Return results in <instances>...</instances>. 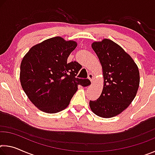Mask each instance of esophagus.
I'll use <instances>...</instances> for the list:
<instances>
[{
  "label": "esophagus",
  "mask_w": 155,
  "mask_h": 155,
  "mask_svg": "<svg viewBox=\"0 0 155 155\" xmlns=\"http://www.w3.org/2000/svg\"><path fill=\"white\" fill-rule=\"evenodd\" d=\"M88 78L91 81V82H92V81H93L94 79V75H93L92 74H89V75H88Z\"/></svg>",
  "instance_id": "34e87169"
}]
</instances>
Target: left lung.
Instances as JSON below:
<instances>
[{
  "label": "left lung",
  "instance_id": "8db88e82",
  "mask_svg": "<svg viewBox=\"0 0 155 155\" xmlns=\"http://www.w3.org/2000/svg\"><path fill=\"white\" fill-rule=\"evenodd\" d=\"M103 69L104 85L98 99L90 101L94 114L110 118L124 111L137 94L140 72L132 57L109 39L91 44Z\"/></svg>",
  "mask_w": 155,
  "mask_h": 155
}]
</instances>
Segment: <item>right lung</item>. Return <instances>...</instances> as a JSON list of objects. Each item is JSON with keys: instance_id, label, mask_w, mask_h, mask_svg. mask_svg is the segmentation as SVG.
<instances>
[{"instance_id": "add662e5", "label": "right lung", "mask_w": 155, "mask_h": 155, "mask_svg": "<svg viewBox=\"0 0 155 155\" xmlns=\"http://www.w3.org/2000/svg\"><path fill=\"white\" fill-rule=\"evenodd\" d=\"M77 46L74 41L54 37L31 47L20 64L23 90L37 108L56 114L69 105L78 85L87 86L89 79L76 78L81 65L67 63Z\"/></svg>"}]
</instances>
